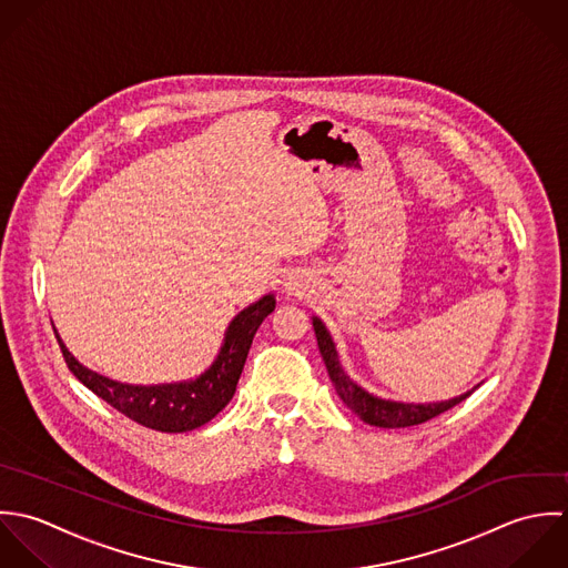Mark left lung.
<instances>
[{"label":"left lung","mask_w":568,"mask_h":568,"mask_svg":"<svg viewBox=\"0 0 568 568\" xmlns=\"http://www.w3.org/2000/svg\"><path fill=\"white\" fill-rule=\"evenodd\" d=\"M314 332H316L318 348H321V355L325 359V366H327V373H329V379H332L336 393L341 395L346 408L351 413H355L364 424L379 426V428L417 426V424H424V422L450 410L456 404H460L463 399H467L476 390V386H474L471 390H467V393H463L454 399H448V402H439V404H404V402H390V399L375 397V395L366 393L362 386H357L342 371L336 344L332 341L323 321L316 318V316H314Z\"/></svg>","instance_id":"1"}]
</instances>
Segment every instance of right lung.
Wrapping results in <instances>:
<instances>
[{"label":"right lung","mask_w":568,"mask_h":568,"mask_svg":"<svg viewBox=\"0 0 568 568\" xmlns=\"http://www.w3.org/2000/svg\"><path fill=\"white\" fill-rule=\"evenodd\" d=\"M274 294L263 296L243 312H239L230 327L217 359L206 373L191 382L158 384V386H131L103 377L85 368L59 338L61 353L68 368L79 382H83L94 395L114 406L118 413L131 422L158 430V433H186L209 424L220 410L226 408L236 390L250 344L261 323L274 312Z\"/></svg>","instance_id":"add662e5"}]
</instances>
